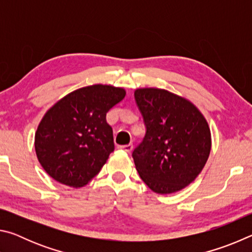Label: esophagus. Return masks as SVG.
Returning <instances> with one entry per match:
<instances>
[{
	"label": "esophagus",
	"mask_w": 252,
	"mask_h": 252,
	"mask_svg": "<svg viewBox=\"0 0 252 252\" xmlns=\"http://www.w3.org/2000/svg\"><path fill=\"white\" fill-rule=\"evenodd\" d=\"M120 149H121V150H123V151L130 153L132 151V149H133V144H132V143L126 144V146H121Z\"/></svg>",
	"instance_id": "34e87169"
}]
</instances>
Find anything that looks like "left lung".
Here are the masks:
<instances>
[{
    "label": "left lung",
    "instance_id": "obj_1",
    "mask_svg": "<svg viewBox=\"0 0 252 252\" xmlns=\"http://www.w3.org/2000/svg\"><path fill=\"white\" fill-rule=\"evenodd\" d=\"M146 135L133 157L140 178L152 191L173 193L202 171L211 150L208 122L189 100L163 89L134 91Z\"/></svg>",
    "mask_w": 252,
    "mask_h": 252
}]
</instances>
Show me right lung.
<instances>
[{"instance_id":"1","label":"right lung","mask_w":252,"mask_h":252,"mask_svg":"<svg viewBox=\"0 0 252 252\" xmlns=\"http://www.w3.org/2000/svg\"><path fill=\"white\" fill-rule=\"evenodd\" d=\"M126 90L94 84L62 97L42 118L35 132L36 157L51 178L80 188L91 181L114 150L106 113Z\"/></svg>"}]
</instances>
